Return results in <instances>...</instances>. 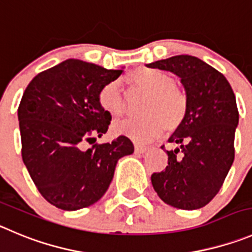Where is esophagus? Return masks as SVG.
<instances>
[{
    "mask_svg": "<svg viewBox=\"0 0 252 252\" xmlns=\"http://www.w3.org/2000/svg\"><path fill=\"white\" fill-rule=\"evenodd\" d=\"M134 149H135V153H137V154H143V153L148 152V150H149V148L144 147V145L135 144L134 145Z\"/></svg>",
    "mask_w": 252,
    "mask_h": 252,
    "instance_id": "34e87169",
    "label": "esophagus"
}]
</instances>
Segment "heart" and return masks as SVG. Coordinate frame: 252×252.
Listing matches in <instances>:
<instances>
[{"label": "heart", "instance_id": "1", "mask_svg": "<svg viewBox=\"0 0 252 252\" xmlns=\"http://www.w3.org/2000/svg\"><path fill=\"white\" fill-rule=\"evenodd\" d=\"M134 89L147 92L142 107L143 117L115 123L114 130L135 142L144 143L159 137L166 128L173 130L184 121L188 112V98L182 88L174 84L170 73L159 68L142 67L126 77ZM98 102L112 118H121L126 103L118 82H109L100 88Z\"/></svg>", "mask_w": 252, "mask_h": 252}]
</instances>
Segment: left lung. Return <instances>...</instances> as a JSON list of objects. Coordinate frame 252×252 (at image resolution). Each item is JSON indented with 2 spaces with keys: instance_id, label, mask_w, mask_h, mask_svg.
Segmentation results:
<instances>
[{
  "instance_id": "8db88e82",
  "label": "left lung",
  "mask_w": 252,
  "mask_h": 252,
  "mask_svg": "<svg viewBox=\"0 0 252 252\" xmlns=\"http://www.w3.org/2000/svg\"><path fill=\"white\" fill-rule=\"evenodd\" d=\"M147 65L176 74L188 98L184 121L169 138L175 148L166 150L165 170L152 175L153 188L168 205L200 209L218 194L234 163L239 124L235 94L224 74L192 56Z\"/></svg>"
}]
</instances>
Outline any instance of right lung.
Returning <instances> with one entry per match:
<instances>
[{
	"label": "right lung",
	"instance_id": "1",
	"mask_svg": "<svg viewBox=\"0 0 252 252\" xmlns=\"http://www.w3.org/2000/svg\"><path fill=\"white\" fill-rule=\"evenodd\" d=\"M122 73L67 60L38 73L23 93L18 107L23 163L56 208L74 211L97 203L119 159L134 152L124 135L84 149L107 133L112 117L99 105L98 93Z\"/></svg>",
	"mask_w": 252,
	"mask_h": 252
}]
</instances>
